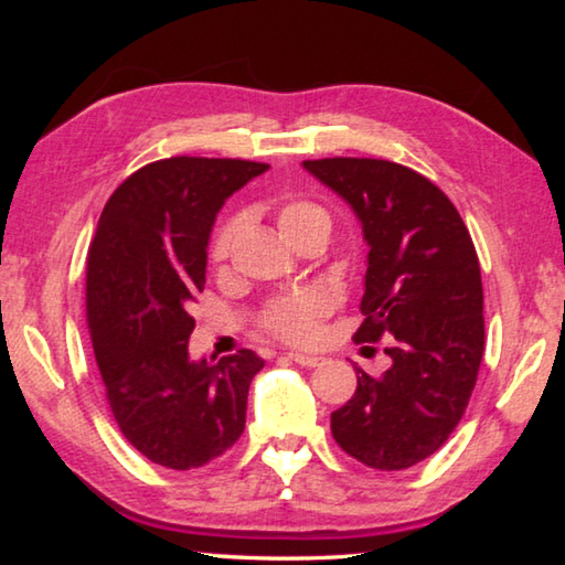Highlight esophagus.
<instances>
[{
    "label": "esophagus",
    "mask_w": 565,
    "mask_h": 565,
    "mask_svg": "<svg viewBox=\"0 0 565 565\" xmlns=\"http://www.w3.org/2000/svg\"><path fill=\"white\" fill-rule=\"evenodd\" d=\"M294 363H299V366H319V363L323 361L321 356H311V353H299V351H291L286 353Z\"/></svg>",
    "instance_id": "34e87169"
}]
</instances>
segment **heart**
Wrapping results in <instances>:
<instances>
[{
	"mask_svg": "<svg viewBox=\"0 0 565 565\" xmlns=\"http://www.w3.org/2000/svg\"><path fill=\"white\" fill-rule=\"evenodd\" d=\"M238 226H242V218L232 216L214 232L212 244H209V259L214 264H224L228 259ZM276 226H279V234L286 242L296 246L309 234L323 232L329 236L331 216L327 209L309 202V199H289V202L276 206ZM327 311L329 301L319 291L301 289L266 303L259 313V327L281 341L306 343L317 337L319 321L327 317Z\"/></svg>",
	"mask_w": 565,
	"mask_h": 565,
	"instance_id": "b5f03b06",
	"label": "heart"
}]
</instances>
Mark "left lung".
<instances>
[{
    "mask_svg": "<svg viewBox=\"0 0 565 565\" xmlns=\"http://www.w3.org/2000/svg\"><path fill=\"white\" fill-rule=\"evenodd\" d=\"M303 169L359 216L369 266L353 341L386 339L391 359L381 376L356 369L331 434L363 466L404 471L448 441L473 394L486 347L476 246L451 199L414 169L353 157Z\"/></svg>",
    "mask_w": 565,
    "mask_h": 565,
    "instance_id": "1",
    "label": "left lung"
}]
</instances>
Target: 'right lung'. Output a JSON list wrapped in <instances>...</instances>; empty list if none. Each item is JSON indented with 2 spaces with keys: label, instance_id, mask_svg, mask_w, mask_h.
<instances>
[{
  "label": "right lung",
  "instance_id": "1",
  "mask_svg": "<svg viewBox=\"0 0 565 565\" xmlns=\"http://www.w3.org/2000/svg\"><path fill=\"white\" fill-rule=\"evenodd\" d=\"M269 164L171 157L109 196L87 259V323L109 408L141 456L189 471L232 448L264 359L238 349L191 361V301L204 291L214 218Z\"/></svg>",
  "mask_w": 565,
  "mask_h": 565
}]
</instances>
